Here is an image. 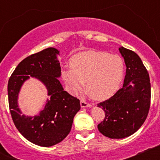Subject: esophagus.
Here are the masks:
<instances>
[{"label":"esophagus","mask_w":160,"mask_h":160,"mask_svg":"<svg viewBox=\"0 0 160 160\" xmlns=\"http://www.w3.org/2000/svg\"><path fill=\"white\" fill-rule=\"evenodd\" d=\"M80 104H81L82 107H91V104L89 102H87V101H85V100H81L80 102Z\"/></svg>","instance_id":"34e87169"}]
</instances>
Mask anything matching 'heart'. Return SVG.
Wrapping results in <instances>:
<instances>
[{"instance_id":"1","label":"heart","mask_w":160,"mask_h":160,"mask_svg":"<svg viewBox=\"0 0 160 160\" xmlns=\"http://www.w3.org/2000/svg\"><path fill=\"white\" fill-rule=\"evenodd\" d=\"M70 67L62 71V76L70 92L76 94L84 87L97 100H105L117 92L124 76V62L118 55L106 52H82L74 55Z\"/></svg>"}]
</instances>
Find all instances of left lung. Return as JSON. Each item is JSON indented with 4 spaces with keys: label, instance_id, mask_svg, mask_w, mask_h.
I'll list each match as a JSON object with an SVG mask.
<instances>
[{
    "label": "left lung",
    "instance_id": "1",
    "mask_svg": "<svg viewBox=\"0 0 160 160\" xmlns=\"http://www.w3.org/2000/svg\"><path fill=\"white\" fill-rule=\"evenodd\" d=\"M127 66L123 86L112 97L98 107L105 117L98 125L103 135L123 138L136 132L145 122L151 104L149 73L138 55L131 49L120 47Z\"/></svg>",
    "mask_w": 160,
    "mask_h": 160
}]
</instances>
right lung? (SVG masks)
Instances as JSON below:
<instances>
[{
	"mask_svg": "<svg viewBox=\"0 0 160 160\" xmlns=\"http://www.w3.org/2000/svg\"><path fill=\"white\" fill-rule=\"evenodd\" d=\"M58 53V49L49 47L25 58L8 79V106L14 125L27 140L41 147L62 142L70 132L73 117L81 107L79 99L63 90L59 82ZM29 75L46 84L51 96L45 109L34 117L22 116L17 106L19 88Z\"/></svg>",
	"mask_w": 160,
	"mask_h": 160,
	"instance_id": "1",
	"label": "right lung"
}]
</instances>
